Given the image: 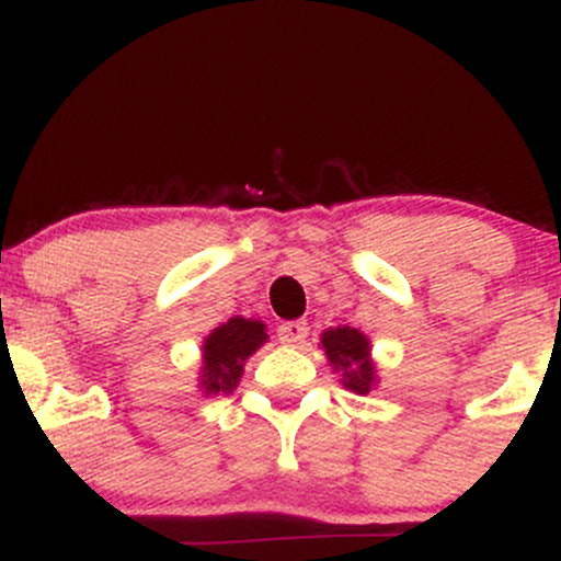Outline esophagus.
<instances>
[{"label": "esophagus", "instance_id": "1", "mask_svg": "<svg viewBox=\"0 0 561 561\" xmlns=\"http://www.w3.org/2000/svg\"><path fill=\"white\" fill-rule=\"evenodd\" d=\"M276 334H279V340L285 345H300L306 343L308 337V324L306 321H285V324L276 330Z\"/></svg>", "mask_w": 561, "mask_h": 561}]
</instances>
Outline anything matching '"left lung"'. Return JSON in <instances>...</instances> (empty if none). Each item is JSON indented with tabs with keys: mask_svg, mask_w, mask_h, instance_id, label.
<instances>
[{
	"mask_svg": "<svg viewBox=\"0 0 561 561\" xmlns=\"http://www.w3.org/2000/svg\"><path fill=\"white\" fill-rule=\"evenodd\" d=\"M321 345H324L327 358L337 371H343V385L347 390L369 392L375 382V366L369 362V340L358 330L351 327H337V330H327L321 334Z\"/></svg>",
	"mask_w": 561,
	"mask_h": 561,
	"instance_id": "1",
	"label": "left lung"
}]
</instances>
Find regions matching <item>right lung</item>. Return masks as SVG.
I'll use <instances>...</instances> for the list:
<instances>
[{"mask_svg": "<svg viewBox=\"0 0 561 561\" xmlns=\"http://www.w3.org/2000/svg\"><path fill=\"white\" fill-rule=\"evenodd\" d=\"M266 340L261 321L229 319L208 334L203 347L205 392H231L242 375V364Z\"/></svg>", "mask_w": 561, "mask_h": 561, "instance_id": "add662e5", "label": "right lung"}]
</instances>
